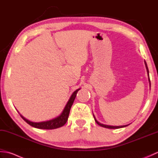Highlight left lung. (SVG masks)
Returning a JSON list of instances; mask_svg holds the SVG:
<instances>
[{
	"mask_svg": "<svg viewBox=\"0 0 158 158\" xmlns=\"http://www.w3.org/2000/svg\"><path fill=\"white\" fill-rule=\"evenodd\" d=\"M145 66H146V69H147V73H148V75H149V70H148V67H147V63L146 62H145ZM149 81L150 82V79H149ZM150 86H151V83H150ZM94 119H95V122L97 123V124H98L99 126H102V127H106V128H110V129H117V128H121V127H126L128 125H125V126H108V125H105V124H102L99 123L98 121H97L95 118L94 115Z\"/></svg>",
	"mask_w": 158,
	"mask_h": 158,
	"instance_id": "1",
	"label": "left lung"
}]
</instances>
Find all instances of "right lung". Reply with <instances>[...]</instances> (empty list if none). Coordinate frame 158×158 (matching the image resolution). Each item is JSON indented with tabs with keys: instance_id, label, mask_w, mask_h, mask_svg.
Returning <instances> with one entry per match:
<instances>
[{
	"instance_id": "1",
	"label": "right lung",
	"mask_w": 158,
	"mask_h": 158,
	"mask_svg": "<svg viewBox=\"0 0 158 158\" xmlns=\"http://www.w3.org/2000/svg\"><path fill=\"white\" fill-rule=\"evenodd\" d=\"M79 89H77L76 91L73 92L72 96H70L68 102H67L66 106L64 107V109L63 110L62 113H61V115L56 117L54 119L47 121V122H31V121L26 119L22 115H20V116L22 117V118L24 120L26 123H28L29 125H31L32 127H36V128L45 129V130H52V129L58 128V127H60L64 125V124L66 123L67 120H68L70 108H71L74 100L75 99L77 93Z\"/></svg>"
}]
</instances>
